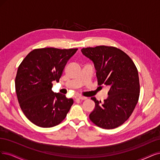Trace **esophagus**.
Wrapping results in <instances>:
<instances>
[{
    "label": "esophagus",
    "instance_id": "esophagus-1",
    "mask_svg": "<svg viewBox=\"0 0 160 160\" xmlns=\"http://www.w3.org/2000/svg\"><path fill=\"white\" fill-rule=\"evenodd\" d=\"M75 99H81V100H84V99H86L87 98L86 97H84V96H76L74 97Z\"/></svg>",
    "mask_w": 160,
    "mask_h": 160
}]
</instances>
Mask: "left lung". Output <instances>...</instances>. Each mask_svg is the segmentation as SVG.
Returning <instances> with one entry per match:
<instances>
[{"label": "left lung", "instance_id": "obj_1", "mask_svg": "<svg viewBox=\"0 0 160 160\" xmlns=\"http://www.w3.org/2000/svg\"><path fill=\"white\" fill-rule=\"evenodd\" d=\"M96 70L98 84L109 86L108 98L104 102L91 98L96 107L90 121L100 128H115L122 125L137 105L140 95L138 70L125 52L115 47L100 45L83 48Z\"/></svg>", "mask_w": 160, "mask_h": 160}]
</instances>
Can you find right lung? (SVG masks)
Masks as SVG:
<instances>
[{
    "label": "right lung",
    "instance_id": "right-lung-1",
    "mask_svg": "<svg viewBox=\"0 0 160 160\" xmlns=\"http://www.w3.org/2000/svg\"><path fill=\"white\" fill-rule=\"evenodd\" d=\"M77 50L35 49L19 65L15 79L17 98L23 114L34 125L52 127L66 117L73 99L51 89L52 82H59L65 65Z\"/></svg>",
    "mask_w": 160,
    "mask_h": 160
}]
</instances>
